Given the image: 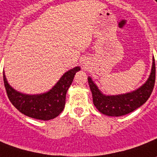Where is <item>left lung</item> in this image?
<instances>
[{
    "mask_svg": "<svg viewBox=\"0 0 157 157\" xmlns=\"http://www.w3.org/2000/svg\"><path fill=\"white\" fill-rule=\"evenodd\" d=\"M95 107L102 114L109 117H121L132 112L147 101L154 88L155 80V59H153L151 74L147 81L131 93L118 95H105L98 89L90 76L87 77Z\"/></svg>",
    "mask_w": 157,
    "mask_h": 157,
    "instance_id": "8db88e82",
    "label": "left lung"
}]
</instances>
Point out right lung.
Wrapping results in <instances>:
<instances>
[{"label":"right lung","instance_id":"right-lung-1","mask_svg":"<svg viewBox=\"0 0 157 157\" xmlns=\"http://www.w3.org/2000/svg\"><path fill=\"white\" fill-rule=\"evenodd\" d=\"M80 70L81 68L76 66L66 71L52 89L40 94H26L17 92L10 86L4 72L3 80L8 98L16 109L27 117L48 121L57 117L63 111L66 93L75 73Z\"/></svg>","mask_w":157,"mask_h":157}]
</instances>
